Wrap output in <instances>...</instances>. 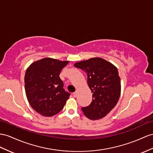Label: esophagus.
I'll use <instances>...</instances> for the list:
<instances>
[{"instance_id":"1","label":"esophagus","mask_w":153,"mask_h":153,"mask_svg":"<svg viewBox=\"0 0 153 153\" xmlns=\"http://www.w3.org/2000/svg\"><path fill=\"white\" fill-rule=\"evenodd\" d=\"M77 92H75L73 93V96H74V97H76L77 96Z\"/></svg>"}]
</instances>
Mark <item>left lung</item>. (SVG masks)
Returning <instances> with one entry per match:
<instances>
[{
    "label": "left lung",
    "instance_id": "obj_1",
    "mask_svg": "<svg viewBox=\"0 0 153 153\" xmlns=\"http://www.w3.org/2000/svg\"><path fill=\"white\" fill-rule=\"evenodd\" d=\"M74 66L87 74L88 85L93 94L91 103L81 107L82 111L90 120L103 118L116 106L120 98L121 83L117 69L100 57L77 62Z\"/></svg>",
    "mask_w": 153,
    "mask_h": 153
}]
</instances>
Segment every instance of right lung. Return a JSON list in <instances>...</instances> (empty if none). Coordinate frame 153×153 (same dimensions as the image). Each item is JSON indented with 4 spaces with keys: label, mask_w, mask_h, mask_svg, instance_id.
<instances>
[{
    "label": "right lung",
    "mask_w": 153,
    "mask_h": 153,
    "mask_svg": "<svg viewBox=\"0 0 153 153\" xmlns=\"http://www.w3.org/2000/svg\"><path fill=\"white\" fill-rule=\"evenodd\" d=\"M52 58L33 62L25 76L26 94L35 111L47 117L56 115L63 108L70 94L63 88L61 70L68 63Z\"/></svg>",
    "instance_id": "right-lung-1"
}]
</instances>
